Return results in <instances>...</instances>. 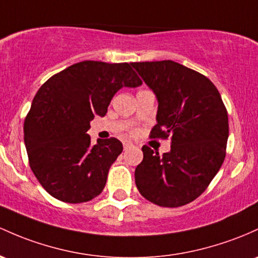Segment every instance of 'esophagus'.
<instances>
[{"label": "esophagus", "mask_w": 258, "mask_h": 258, "mask_svg": "<svg viewBox=\"0 0 258 258\" xmlns=\"http://www.w3.org/2000/svg\"><path fill=\"white\" fill-rule=\"evenodd\" d=\"M131 147H134L132 142H128V141L123 142V149H124V151H126V149H128V148H131Z\"/></svg>", "instance_id": "esophagus-1"}]
</instances>
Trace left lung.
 <instances>
[{"label":"left lung","mask_w":258,"mask_h":258,"mask_svg":"<svg viewBox=\"0 0 258 258\" xmlns=\"http://www.w3.org/2000/svg\"><path fill=\"white\" fill-rule=\"evenodd\" d=\"M158 100L152 137L171 136L170 151L144 146L135 171L144 198L161 207H180L200 196L225 158L229 123L219 92L207 77L177 62H134Z\"/></svg>","instance_id":"obj_1"}]
</instances>
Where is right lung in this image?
I'll list each match as a JSON object with an SVG mask.
<instances>
[{
  "instance_id": "right-lung-1",
  "label": "right lung",
  "mask_w": 258,
  "mask_h": 258,
  "mask_svg": "<svg viewBox=\"0 0 258 258\" xmlns=\"http://www.w3.org/2000/svg\"><path fill=\"white\" fill-rule=\"evenodd\" d=\"M142 84L131 63L82 61L52 76L33 99L24 121L30 168L52 197L82 203L101 194L122 152L116 138L92 144L90 121L105 116L121 88Z\"/></svg>"
}]
</instances>
